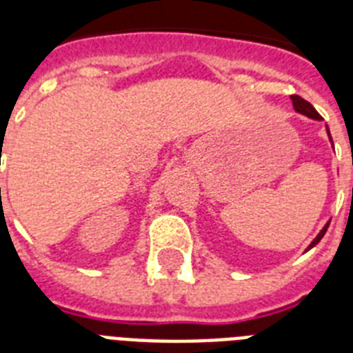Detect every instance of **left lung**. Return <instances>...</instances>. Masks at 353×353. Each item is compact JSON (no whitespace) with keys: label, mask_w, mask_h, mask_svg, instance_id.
<instances>
[{"label":"left lung","mask_w":353,"mask_h":353,"mask_svg":"<svg viewBox=\"0 0 353 353\" xmlns=\"http://www.w3.org/2000/svg\"><path fill=\"white\" fill-rule=\"evenodd\" d=\"M291 101H293V108H295V112L302 113V115H306V117H310V119H317V121H321V119H323L317 113V110H315V108H313L312 104H310V102L304 101L302 97L291 95ZM328 135H330V132H328ZM328 225H330V223H326V225H324L323 231L319 232L317 238H315V240H313L312 243H310V247H307V249H312L313 245H317L319 241H321V238H323V236H324V232H326V229H328Z\"/></svg>","instance_id":"1"}]
</instances>
